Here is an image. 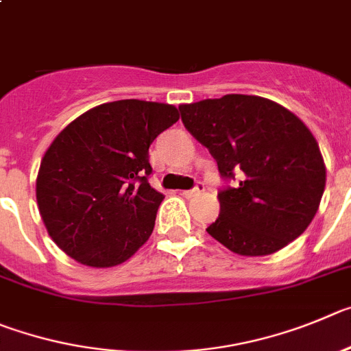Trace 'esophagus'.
<instances>
[{
  "label": "esophagus",
  "mask_w": 351,
  "mask_h": 351,
  "mask_svg": "<svg viewBox=\"0 0 351 351\" xmlns=\"http://www.w3.org/2000/svg\"><path fill=\"white\" fill-rule=\"evenodd\" d=\"M203 192H204V183L199 182L194 189H191V191H183L182 194L185 195V197H195V195L203 194Z\"/></svg>",
  "instance_id": "1"
}]
</instances>
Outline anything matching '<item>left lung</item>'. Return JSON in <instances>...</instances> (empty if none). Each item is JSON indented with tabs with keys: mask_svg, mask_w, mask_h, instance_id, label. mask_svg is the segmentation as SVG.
Here are the masks:
<instances>
[{
	"mask_svg": "<svg viewBox=\"0 0 351 351\" xmlns=\"http://www.w3.org/2000/svg\"><path fill=\"white\" fill-rule=\"evenodd\" d=\"M185 128L210 150L223 178L219 219L208 234L245 257L282 250L308 229L325 189L313 132L295 113L261 96L226 94L180 105Z\"/></svg>",
	"mask_w": 351,
	"mask_h": 351,
	"instance_id": "1",
	"label": "left lung"
}]
</instances>
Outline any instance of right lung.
<instances>
[{"mask_svg": "<svg viewBox=\"0 0 351 351\" xmlns=\"http://www.w3.org/2000/svg\"><path fill=\"white\" fill-rule=\"evenodd\" d=\"M180 119L168 103L121 99L87 110L47 148L36 201L49 236L89 267L119 266L147 243L164 195L148 148Z\"/></svg>", "mask_w": 351, "mask_h": 351, "instance_id": "right-lung-1", "label": "right lung"}]
</instances>
